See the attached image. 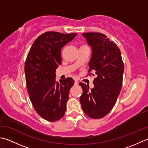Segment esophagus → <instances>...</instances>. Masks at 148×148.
<instances>
[{"instance_id":"obj_1","label":"esophagus","mask_w":148,"mask_h":148,"mask_svg":"<svg viewBox=\"0 0 148 148\" xmlns=\"http://www.w3.org/2000/svg\"><path fill=\"white\" fill-rule=\"evenodd\" d=\"M78 84H79V83H78L77 81H74V84H75V85H77Z\"/></svg>"}]
</instances>
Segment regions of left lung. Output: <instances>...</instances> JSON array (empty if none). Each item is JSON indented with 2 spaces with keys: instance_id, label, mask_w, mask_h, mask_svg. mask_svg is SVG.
<instances>
[{
  "instance_id": "obj_1",
  "label": "left lung",
  "mask_w": 148,
  "mask_h": 148,
  "mask_svg": "<svg viewBox=\"0 0 148 148\" xmlns=\"http://www.w3.org/2000/svg\"><path fill=\"white\" fill-rule=\"evenodd\" d=\"M92 48L89 72L97 75L93 88L82 83L80 102L84 112L93 119L104 117L111 111L121 92L124 64L116 44L101 33H83ZM94 75V74H93Z\"/></svg>"
}]
</instances>
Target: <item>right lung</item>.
I'll use <instances>...</instances> for the list:
<instances>
[{"label": "right lung", "mask_w": 148, "mask_h": 148, "mask_svg": "<svg viewBox=\"0 0 148 148\" xmlns=\"http://www.w3.org/2000/svg\"><path fill=\"white\" fill-rule=\"evenodd\" d=\"M76 35L44 33L35 40L27 55L25 73L28 93L36 112L47 121L59 120L65 114L74 81L67 77L59 84L55 72L62 62V48Z\"/></svg>", "instance_id": "right-lung-1"}]
</instances>
